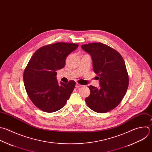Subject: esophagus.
Returning <instances> with one entry per match:
<instances>
[{
    "label": "esophagus",
    "instance_id": "obj_1",
    "mask_svg": "<svg viewBox=\"0 0 152 152\" xmlns=\"http://www.w3.org/2000/svg\"><path fill=\"white\" fill-rule=\"evenodd\" d=\"M82 85H80V84H79V83H76V88H79V87H81Z\"/></svg>",
    "mask_w": 152,
    "mask_h": 152
}]
</instances>
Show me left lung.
<instances>
[{"label":"left lung","mask_w":152,"mask_h":152,"mask_svg":"<svg viewBox=\"0 0 152 152\" xmlns=\"http://www.w3.org/2000/svg\"><path fill=\"white\" fill-rule=\"evenodd\" d=\"M81 48L91 56L100 85L99 88L88 86L91 93L85 98L86 103L95 112H107L118 106L127 91L129 77L125 61L116 50L102 43L82 45Z\"/></svg>","instance_id":"obj_1"}]
</instances>
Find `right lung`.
Listing matches in <instances>:
<instances>
[{
	"instance_id": "1",
	"label": "right lung",
	"mask_w": 152,
	"mask_h": 152,
	"mask_svg": "<svg viewBox=\"0 0 152 152\" xmlns=\"http://www.w3.org/2000/svg\"><path fill=\"white\" fill-rule=\"evenodd\" d=\"M78 44L58 42L42 46L33 55L26 66L23 80L26 92L32 103L39 109L53 113L66 104L76 82L68 83L57 80L56 71L66 64V58Z\"/></svg>"
}]
</instances>
